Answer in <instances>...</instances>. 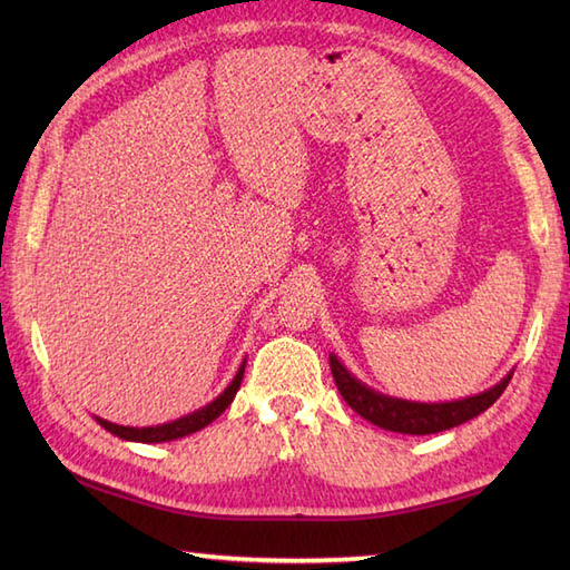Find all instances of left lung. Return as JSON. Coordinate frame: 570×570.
<instances>
[{"label": "left lung", "mask_w": 570, "mask_h": 570, "mask_svg": "<svg viewBox=\"0 0 570 570\" xmlns=\"http://www.w3.org/2000/svg\"><path fill=\"white\" fill-rule=\"evenodd\" d=\"M331 372L337 384V392L343 394L350 409H355L362 419L394 433H409V435H426L448 431L460 426L470 419L480 416L488 411L500 394L510 384L514 370L507 374L502 382H498L490 390L480 392L475 396L455 399V402H441V404H423V402H409V399L386 396L382 392H374L372 386L362 384L353 372H350L337 355H331Z\"/></svg>", "instance_id": "1"}]
</instances>
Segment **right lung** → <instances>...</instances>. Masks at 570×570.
<instances>
[{"label": "right lung", "mask_w": 570, "mask_h": 570, "mask_svg": "<svg viewBox=\"0 0 570 570\" xmlns=\"http://www.w3.org/2000/svg\"><path fill=\"white\" fill-rule=\"evenodd\" d=\"M245 365H247V360H242V365H239L237 374L233 377V382H229L225 386V392L217 394L210 404H205L203 409L193 411V414L180 416L176 421L161 423V426H141V429H137V426H119V423H112V421L100 419V416H95V421H98L105 431H110V433L117 435V439H125V441L166 443V441L184 439V435H190V433H196V431L208 426V423H213L229 404H233V399H235L239 384H242V374H245Z\"/></svg>", "instance_id": "obj_1"}]
</instances>
